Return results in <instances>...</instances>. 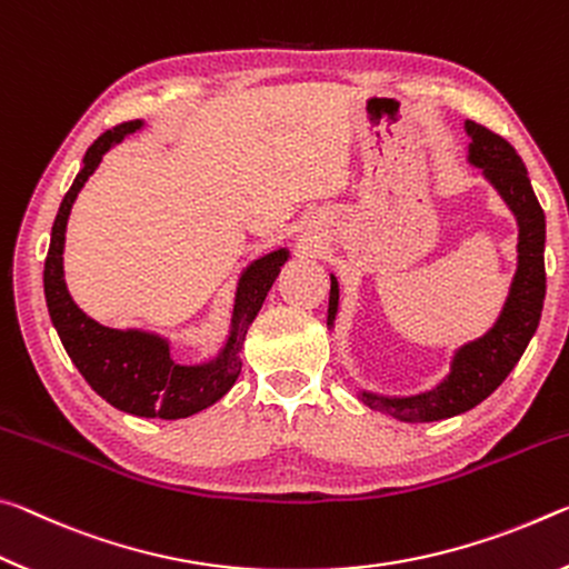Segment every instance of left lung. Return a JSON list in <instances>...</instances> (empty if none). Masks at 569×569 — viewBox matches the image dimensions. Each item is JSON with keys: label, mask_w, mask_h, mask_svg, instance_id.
Instances as JSON below:
<instances>
[{"label": "left lung", "mask_w": 569, "mask_h": 569, "mask_svg": "<svg viewBox=\"0 0 569 569\" xmlns=\"http://www.w3.org/2000/svg\"><path fill=\"white\" fill-rule=\"evenodd\" d=\"M469 136L467 163L479 169L483 181L491 183L507 209L517 219V269L511 277L509 295L501 305L499 318L491 328L453 350L449 372L433 388L411 396H388L376 390H358V398L368 408L386 413L403 423H428L459 416L479 406L505 383L517 366L521 352L537 332L545 305V211L529 183V176L519 153L505 138L491 133L473 120L463 123ZM340 310V284L330 274L328 330H335Z\"/></svg>", "instance_id": "8db88e82"}]
</instances>
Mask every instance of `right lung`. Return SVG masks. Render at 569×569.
<instances>
[{"label":"right lung","mask_w":569,"mask_h":569,"mask_svg":"<svg viewBox=\"0 0 569 569\" xmlns=\"http://www.w3.org/2000/svg\"><path fill=\"white\" fill-rule=\"evenodd\" d=\"M143 128L146 120L120 123L88 148L82 169L74 176L70 191L64 193L52 223L50 249L44 259V300H48L50 320L60 335L64 352L100 398L130 416L176 421V418H189L213 406L237 383L244 338L279 277V269L290 259V249L277 247L251 259L241 269L227 340L217 356L197 366H181L179 360H173L171 340L163 335L138 328H106L82 312L68 292L62 267L64 231H68L72 203L90 176L98 171L102 156Z\"/></svg>","instance_id":"1"}]
</instances>
